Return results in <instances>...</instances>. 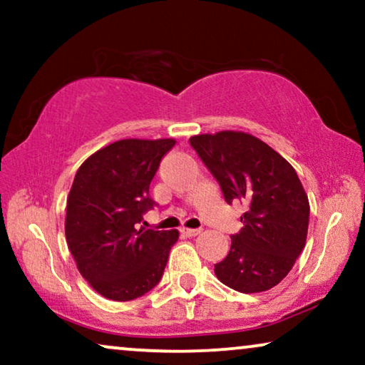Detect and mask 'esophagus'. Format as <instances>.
Returning <instances> with one entry per match:
<instances>
[{"label":"esophagus","instance_id":"esophagus-1","mask_svg":"<svg viewBox=\"0 0 365 365\" xmlns=\"http://www.w3.org/2000/svg\"><path fill=\"white\" fill-rule=\"evenodd\" d=\"M181 232L184 234V236H187V237H196V236H199V234H201V229H189V227H182V229H181Z\"/></svg>","mask_w":365,"mask_h":365}]
</instances>
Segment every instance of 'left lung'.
Masks as SVG:
<instances>
[{"instance_id":"8db88e82","label":"left lung","mask_w":365,"mask_h":365,"mask_svg":"<svg viewBox=\"0 0 365 365\" xmlns=\"http://www.w3.org/2000/svg\"><path fill=\"white\" fill-rule=\"evenodd\" d=\"M216 178L227 204L244 202L241 232L214 266L219 281L254 294L277 286L291 271L307 239L309 199L296 169L252 134L219 131L189 139Z\"/></svg>"}]
</instances>
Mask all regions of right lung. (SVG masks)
Segmentation results:
<instances>
[{"mask_svg": "<svg viewBox=\"0 0 365 365\" xmlns=\"http://www.w3.org/2000/svg\"><path fill=\"white\" fill-rule=\"evenodd\" d=\"M176 139H121L91 154L68 194L64 232L78 271L111 301H133L161 281L179 232L138 229L153 207L149 184Z\"/></svg>", "mask_w": 365, "mask_h": 365, "instance_id": "obj_1", "label": "right lung"}]
</instances>
